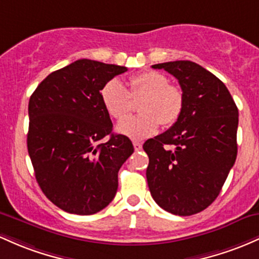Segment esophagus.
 <instances>
[{"label":"esophagus","mask_w":259,"mask_h":259,"mask_svg":"<svg viewBox=\"0 0 259 259\" xmlns=\"http://www.w3.org/2000/svg\"><path fill=\"white\" fill-rule=\"evenodd\" d=\"M133 147H135V149L138 152V150L142 149V143H139V142H133Z\"/></svg>","instance_id":"esophagus-1"}]
</instances>
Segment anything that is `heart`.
<instances>
[{
    "instance_id": "b5f03b06",
    "label": "heart",
    "mask_w": 259,
    "mask_h": 259,
    "mask_svg": "<svg viewBox=\"0 0 259 259\" xmlns=\"http://www.w3.org/2000/svg\"><path fill=\"white\" fill-rule=\"evenodd\" d=\"M132 99H141L139 115L124 118L117 124V132L132 139L153 136L160 126H171L184 111L185 97L179 87L170 84L166 75L145 71L130 78V91L121 80L111 79L101 91V100L111 117L121 120L130 112Z\"/></svg>"
}]
</instances>
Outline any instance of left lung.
Returning a JSON list of instances; mask_svg holds the SVG:
<instances>
[{"instance_id": "obj_1", "label": "left lung", "mask_w": 259, "mask_h": 259, "mask_svg": "<svg viewBox=\"0 0 259 259\" xmlns=\"http://www.w3.org/2000/svg\"><path fill=\"white\" fill-rule=\"evenodd\" d=\"M152 67L179 80L185 106L170 130L143 145L148 186L164 210L193 215L217 199L234 166L239 110L225 84L192 61Z\"/></svg>"}]
</instances>
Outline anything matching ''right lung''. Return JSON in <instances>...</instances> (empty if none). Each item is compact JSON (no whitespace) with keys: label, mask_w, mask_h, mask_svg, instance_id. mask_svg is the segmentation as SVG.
<instances>
[{"label":"right lung","mask_w":259,"mask_h":259,"mask_svg":"<svg viewBox=\"0 0 259 259\" xmlns=\"http://www.w3.org/2000/svg\"><path fill=\"white\" fill-rule=\"evenodd\" d=\"M126 71L78 60L49 74L29 100L27 143L35 179L67 213H98L117 192L118 170L135 149L128 137L112 133L101 91ZM106 135L109 139L100 144Z\"/></svg>","instance_id":"1"}]
</instances>
